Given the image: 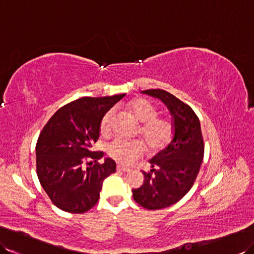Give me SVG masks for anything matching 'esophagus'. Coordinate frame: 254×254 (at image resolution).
I'll return each instance as SVG.
<instances>
[{"label":"esophagus","mask_w":254,"mask_h":254,"mask_svg":"<svg viewBox=\"0 0 254 254\" xmlns=\"http://www.w3.org/2000/svg\"><path fill=\"white\" fill-rule=\"evenodd\" d=\"M116 169L119 170V171H123V172H128V171H130V169L127 168V167H124V166H121V165H117Z\"/></svg>","instance_id":"34e87169"}]
</instances>
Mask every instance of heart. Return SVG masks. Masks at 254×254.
I'll return each mask as SVG.
<instances>
[{
	"instance_id": "1",
	"label": "heart",
	"mask_w": 254,
	"mask_h": 254,
	"mask_svg": "<svg viewBox=\"0 0 254 254\" xmlns=\"http://www.w3.org/2000/svg\"><path fill=\"white\" fill-rule=\"evenodd\" d=\"M131 111L140 123H142L141 133L148 147L157 151L167 145L172 135V125L166 119L157 117V111L153 104L143 98H135L128 103ZM114 111L110 110L104 114L100 124V132L103 135L110 133L112 129ZM107 152L111 158L122 165H130L133 160L141 157L144 152V145L141 141H128L116 138L110 142Z\"/></svg>"
}]
</instances>
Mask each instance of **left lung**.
I'll use <instances>...</instances> for the list:
<instances>
[{
    "label": "left lung",
    "mask_w": 254,
    "mask_h": 254,
    "mask_svg": "<svg viewBox=\"0 0 254 254\" xmlns=\"http://www.w3.org/2000/svg\"><path fill=\"white\" fill-rule=\"evenodd\" d=\"M141 92L158 99L169 110L172 137L150 159L151 171L143 172L144 182L132 190V197L146 209H163L180 200L198 175L205 150L200 123L190 107L168 91L147 89Z\"/></svg>",
    "instance_id": "obj_1"
}]
</instances>
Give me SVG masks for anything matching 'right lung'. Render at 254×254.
Masks as SVG:
<instances>
[{"instance_id":"1","label":"right lung","mask_w":254,"mask_h":254,"mask_svg":"<svg viewBox=\"0 0 254 254\" xmlns=\"http://www.w3.org/2000/svg\"><path fill=\"white\" fill-rule=\"evenodd\" d=\"M125 95L79 98L60 108L43 128L35 147L36 172L57 208L84 213L97 203L104 179L116 171V163L108 157L98 164L103 153L90 147L100 135L102 117ZM88 159L90 166H85Z\"/></svg>"}]
</instances>
